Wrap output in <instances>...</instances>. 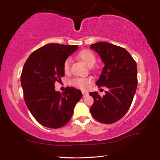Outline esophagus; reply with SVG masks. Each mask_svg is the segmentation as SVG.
Wrapping results in <instances>:
<instances>
[{
  "instance_id": "34e87169",
  "label": "esophagus",
  "mask_w": 160,
  "mask_h": 160,
  "mask_svg": "<svg viewBox=\"0 0 160 160\" xmlns=\"http://www.w3.org/2000/svg\"><path fill=\"white\" fill-rule=\"evenodd\" d=\"M82 93H83V97H86V96H87L88 95V92H85V91H82Z\"/></svg>"
}]
</instances>
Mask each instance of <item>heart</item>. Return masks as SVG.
I'll use <instances>...</instances> for the list:
<instances>
[{
    "label": "heart",
    "instance_id": "b5f03b06",
    "mask_svg": "<svg viewBox=\"0 0 160 160\" xmlns=\"http://www.w3.org/2000/svg\"><path fill=\"white\" fill-rule=\"evenodd\" d=\"M78 57H79L81 60H82V61L88 66L93 65L96 60L95 55L94 53L92 52L89 49L81 50V52H79V53H78ZM70 63L71 60L70 58H66L64 62H63L62 70L65 74L70 73ZM70 83L73 86L78 87V88H79L81 89H86L89 87L90 83H91V80L88 79V78L77 77L74 78L73 79H72Z\"/></svg>",
    "mask_w": 160,
    "mask_h": 160
}]
</instances>
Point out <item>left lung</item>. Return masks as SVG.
I'll return each instance as SVG.
<instances>
[{
  "instance_id": "obj_1",
  "label": "left lung",
  "mask_w": 160,
  "mask_h": 160,
  "mask_svg": "<svg viewBox=\"0 0 160 160\" xmlns=\"http://www.w3.org/2000/svg\"><path fill=\"white\" fill-rule=\"evenodd\" d=\"M90 48L105 65L96 85L108 90L103 97L97 92L89 93L94 99L90 111L98 121L111 124L122 118L131 106L138 83L137 62L125 49L113 44L100 42Z\"/></svg>"
}]
</instances>
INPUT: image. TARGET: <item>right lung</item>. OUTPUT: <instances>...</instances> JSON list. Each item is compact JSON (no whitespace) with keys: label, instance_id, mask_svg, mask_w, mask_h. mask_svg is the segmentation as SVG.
Returning <instances> with one entry per match:
<instances>
[{"label":"right lung","instance_id":"1","mask_svg":"<svg viewBox=\"0 0 160 160\" xmlns=\"http://www.w3.org/2000/svg\"><path fill=\"white\" fill-rule=\"evenodd\" d=\"M77 45L48 44L33 52L26 60L21 83L27 107L44 127L60 128L70 121L75 105L82 98L81 90L66 87L55 90V83L65 75L62 64L78 49Z\"/></svg>","mask_w":160,"mask_h":160}]
</instances>
